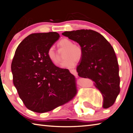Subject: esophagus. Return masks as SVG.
I'll use <instances>...</instances> for the list:
<instances>
[{"instance_id":"esophagus-1","label":"esophagus","mask_w":133,"mask_h":133,"mask_svg":"<svg viewBox=\"0 0 133 133\" xmlns=\"http://www.w3.org/2000/svg\"><path fill=\"white\" fill-rule=\"evenodd\" d=\"M70 72L74 76H77V73L75 69H70Z\"/></svg>"}]
</instances>
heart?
<instances>
[{
    "label": "heart",
    "mask_w": 133,
    "mask_h": 133,
    "mask_svg": "<svg viewBox=\"0 0 133 133\" xmlns=\"http://www.w3.org/2000/svg\"><path fill=\"white\" fill-rule=\"evenodd\" d=\"M57 46L60 49H65L64 53L65 59L61 64L62 68H71L75 66L76 61L79 62L83 57V50L82 46L73 44V42L70 40L66 38L60 40L58 42ZM47 55L53 64L55 65L58 64L59 58L53 48H50L48 49Z\"/></svg>",
    "instance_id": "obj_1"
}]
</instances>
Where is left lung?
Wrapping results in <instances>:
<instances>
[{"instance_id": "left-lung-1", "label": "left lung", "mask_w": 133, "mask_h": 133, "mask_svg": "<svg viewBox=\"0 0 133 133\" xmlns=\"http://www.w3.org/2000/svg\"><path fill=\"white\" fill-rule=\"evenodd\" d=\"M62 35L77 42L83 50L76 68L78 76L93 81L103 96V107H111L120 93L118 62L111 44L103 36L92 30L64 31Z\"/></svg>"}]
</instances>
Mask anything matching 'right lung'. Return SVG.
Here are the masks:
<instances>
[{"instance_id":"obj_1","label":"right lung","mask_w":133,"mask_h":133,"mask_svg":"<svg viewBox=\"0 0 133 133\" xmlns=\"http://www.w3.org/2000/svg\"><path fill=\"white\" fill-rule=\"evenodd\" d=\"M59 37L54 31L32 33L16 50L11 65L13 84L24 104L32 111H50L77 93L75 76L69 70L56 66L47 55Z\"/></svg>"}]
</instances>
